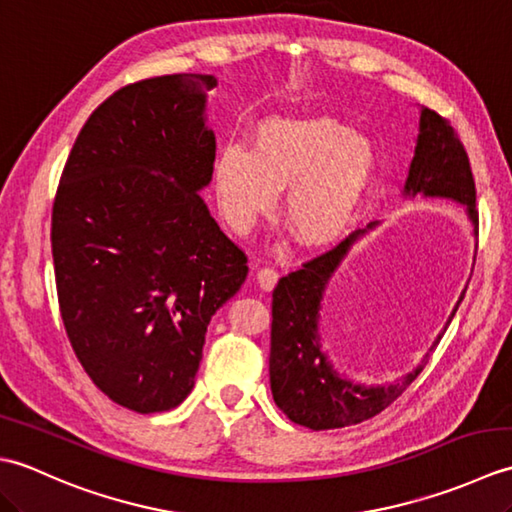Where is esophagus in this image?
Returning <instances> with one entry per match:
<instances>
[{
    "label": "esophagus",
    "mask_w": 512,
    "mask_h": 512,
    "mask_svg": "<svg viewBox=\"0 0 512 512\" xmlns=\"http://www.w3.org/2000/svg\"><path fill=\"white\" fill-rule=\"evenodd\" d=\"M279 281V273L275 268H259L257 270V284L264 290H273Z\"/></svg>",
    "instance_id": "34e87169"
}]
</instances>
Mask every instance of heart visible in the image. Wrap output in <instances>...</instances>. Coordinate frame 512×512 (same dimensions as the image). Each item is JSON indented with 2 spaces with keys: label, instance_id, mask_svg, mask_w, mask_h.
<instances>
[{
  "label": "heart",
  "instance_id": "1",
  "mask_svg": "<svg viewBox=\"0 0 512 512\" xmlns=\"http://www.w3.org/2000/svg\"><path fill=\"white\" fill-rule=\"evenodd\" d=\"M376 173L367 136L330 116H277L259 123L250 149L217 151L211 173L215 204L244 235L281 193V217L303 248L339 239L361 209Z\"/></svg>",
  "mask_w": 512,
  "mask_h": 512
}]
</instances>
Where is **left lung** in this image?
I'll list each match as a JSON object with an SVG mask.
<instances>
[{
	"label": "left lung",
	"mask_w": 512,
	"mask_h": 512,
	"mask_svg": "<svg viewBox=\"0 0 512 512\" xmlns=\"http://www.w3.org/2000/svg\"><path fill=\"white\" fill-rule=\"evenodd\" d=\"M405 198H440L464 206L473 235L477 237L475 182L455 129L429 107H420L416 149L402 189ZM380 222L352 233L328 253L303 264L279 279L273 292V330H270V389L277 407L303 427L323 431L341 429L374 418L387 409L411 380L427 365L442 334L458 312L464 292L449 314L447 323L431 343L422 361L394 383L367 385L339 372L321 341V310L334 275L350 257L354 244Z\"/></svg>",
	"instance_id": "obj_1"
}]
</instances>
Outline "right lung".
<instances>
[{
	"instance_id": "add662e5",
	"label": "right lung",
	"mask_w": 512,
	"mask_h": 512,
	"mask_svg": "<svg viewBox=\"0 0 512 512\" xmlns=\"http://www.w3.org/2000/svg\"><path fill=\"white\" fill-rule=\"evenodd\" d=\"M215 85L213 74H169L114 92L83 125L52 206L72 350L107 398L138 413L191 394L211 317L248 275L200 195L215 160Z\"/></svg>"
}]
</instances>
